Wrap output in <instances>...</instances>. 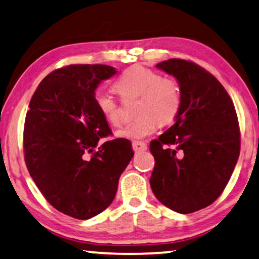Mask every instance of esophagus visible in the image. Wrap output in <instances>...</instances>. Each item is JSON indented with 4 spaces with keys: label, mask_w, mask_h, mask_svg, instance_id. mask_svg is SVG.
I'll list each match as a JSON object with an SVG mask.
<instances>
[{
    "label": "esophagus",
    "mask_w": 259,
    "mask_h": 259,
    "mask_svg": "<svg viewBox=\"0 0 259 259\" xmlns=\"http://www.w3.org/2000/svg\"><path fill=\"white\" fill-rule=\"evenodd\" d=\"M133 149L136 151H144L147 150V144L144 142H141V141H134L133 142Z\"/></svg>",
    "instance_id": "esophagus-1"
}]
</instances>
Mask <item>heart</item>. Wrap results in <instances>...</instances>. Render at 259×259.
<instances>
[{
    "label": "heart",
    "mask_w": 259,
    "mask_h": 259,
    "mask_svg": "<svg viewBox=\"0 0 259 259\" xmlns=\"http://www.w3.org/2000/svg\"><path fill=\"white\" fill-rule=\"evenodd\" d=\"M123 99L139 98L137 118L117 132V136L141 140L156 132L157 125H170L177 120L182 105L181 88L174 78H164L156 71L141 65L126 68L115 84ZM96 106L106 122L113 126L123 123L116 99L105 92L95 97Z\"/></svg>",
    "instance_id": "heart-1"
}]
</instances>
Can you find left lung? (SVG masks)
Masks as SVG:
<instances>
[{
  "label": "left lung",
  "mask_w": 259,
  "mask_h": 259,
  "mask_svg": "<svg viewBox=\"0 0 259 259\" xmlns=\"http://www.w3.org/2000/svg\"><path fill=\"white\" fill-rule=\"evenodd\" d=\"M156 67L177 78L182 105L174 125L150 142V186L158 201L188 214L225 189L240 153L239 124L232 99L205 68L184 59Z\"/></svg>",
  "instance_id": "8db88e82"
}]
</instances>
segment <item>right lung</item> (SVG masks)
Instances as JSON below:
<instances>
[{
  "instance_id": "right-lung-1",
  "label": "right lung",
  "mask_w": 259,
  "mask_h": 259,
  "mask_svg": "<svg viewBox=\"0 0 259 259\" xmlns=\"http://www.w3.org/2000/svg\"><path fill=\"white\" fill-rule=\"evenodd\" d=\"M116 73L108 65L58 68L30 99L23 130L27 169L45 199L72 218L90 219L109 207L134 156L126 139L99 144L112 133L95 91Z\"/></svg>"
}]
</instances>
